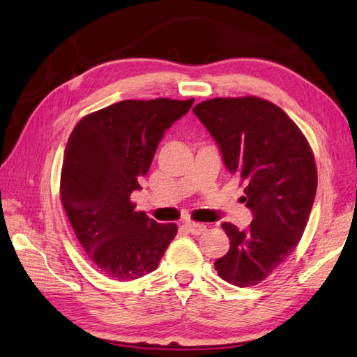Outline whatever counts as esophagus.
<instances>
[{"instance_id":"esophagus-1","label":"esophagus","mask_w":357,"mask_h":357,"mask_svg":"<svg viewBox=\"0 0 357 357\" xmlns=\"http://www.w3.org/2000/svg\"><path fill=\"white\" fill-rule=\"evenodd\" d=\"M185 226L192 235H202L203 232H206V226L202 223H186Z\"/></svg>"}]
</instances>
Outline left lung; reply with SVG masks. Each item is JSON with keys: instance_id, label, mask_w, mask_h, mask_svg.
<instances>
[{"instance_id": "1", "label": "left lung", "mask_w": 357, "mask_h": 357, "mask_svg": "<svg viewBox=\"0 0 357 357\" xmlns=\"http://www.w3.org/2000/svg\"><path fill=\"white\" fill-rule=\"evenodd\" d=\"M244 183L253 220L248 229L223 223L231 248L215 261L220 278L250 287L275 272L304 234L318 188L314 157L296 123L266 99L215 98L194 107Z\"/></svg>"}]
</instances>
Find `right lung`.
<instances>
[{
	"mask_svg": "<svg viewBox=\"0 0 357 357\" xmlns=\"http://www.w3.org/2000/svg\"><path fill=\"white\" fill-rule=\"evenodd\" d=\"M194 99L122 100L81 119L67 142L61 202L99 271L132 281L155 271L177 234L136 211L130 197L148 172L165 131Z\"/></svg>",
	"mask_w": 357,
	"mask_h": 357,
	"instance_id": "obj_1",
	"label": "right lung"
}]
</instances>
